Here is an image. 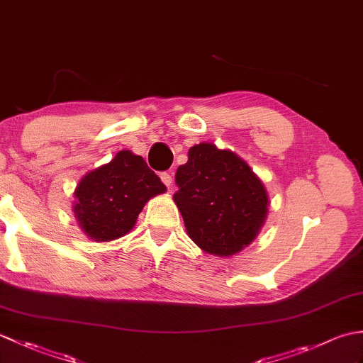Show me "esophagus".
Instances as JSON below:
<instances>
[{
    "label": "esophagus",
    "instance_id": "34e87169",
    "mask_svg": "<svg viewBox=\"0 0 363 363\" xmlns=\"http://www.w3.org/2000/svg\"><path fill=\"white\" fill-rule=\"evenodd\" d=\"M160 179H162V182L165 184L167 187H172V184H173V174L172 173H168V172L160 173Z\"/></svg>",
    "mask_w": 363,
    "mask_h": 363
}]
</instances>
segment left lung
Listing matches in <instances>:
<instances>
[{"mask_svg": "<svg viewBox=\"0 0 363 363\" xmlns=\"http://www.w3.org/2000/svg\"><path fill=\"white\" fill-rule=\"evenodd\" d=\"M173 195L189 237L203 251L229 257L260 233L268 194L250 165L235 152L199 143L176 172Z\"/></svg>", "mask_w": 363, "mask_h": 363, "instance_id": "8db88e82", "label": "left lung"}]
</instances>
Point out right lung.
I'll return each instance as SVG.
<instances>
[{
  "instance_id": "right-lung-1",
  "label": "right lung",
  "mask_w": 363,
  "mask_h": 363,
  "mask_svg": "<svg viewBox=\"0 0 363 363\" xmlns=\"http://www.w3.org/2000/svg\"><path fill=\"white\" fill-rule=\"evenodd\" d=\"M165 190L142 156L123 150L109 164L91 169L79 181L73 212L91 240L112 242L126 235L143 206Z\"/></svg>"
}]
</instances>
